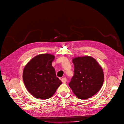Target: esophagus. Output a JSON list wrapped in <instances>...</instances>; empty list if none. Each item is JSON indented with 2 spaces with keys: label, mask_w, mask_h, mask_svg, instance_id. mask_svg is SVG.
<instances>
[{
  "label": "esophagus",
  "mask_w": 124,
  "mask_h": 124,
  "mask_svg": "<svg viewBox=\"0 0 124 124\" xmlns=\"http://www.w3.org/2000/svg\"><path fill=\"white\" fill-rule=\"evenodd\" d=\"M61 81L63 82V83H65L66 81H67V79L66 78H62V79H61Z\"/></svg>",
  "instance_id": "1"
}]
</instances>
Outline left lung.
<instances>
[{
    "mask_svg": "<svg viewBox=\"0 0 124 124\" xmlns=\"http://www.w3.org/2000/svg\"><path fill=\"white\" fill-rule=\"evenodd\" d=\"M74 75L69 86L78 98L87 99L97 93L104 82L102 68L90 56L77 57L72 60Z\"/></svg>",
    "mask_w": 124,
    "mask_h": 124,
    "instance_id": "1",
    "label": "left lung"
}]
</instances>
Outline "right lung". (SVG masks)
<instances>
[{
	"instance_id": "obj_1",
	"label": "right lung",
	"mask_w": 124,
	"mask_h": 124,
	"mask_svg": "<svg viewBox=\"0 0 124 124\" xmlns=\"http://www.w3.org/2000/svg\"><path fill=\"white\" fill-rule=\"evenodd\" d=\"M54 59L52 54H39L27 63L24 68V85L29 92L36 98H50L62 84L52 64Z\"/></svg>"
}]
</instances>
